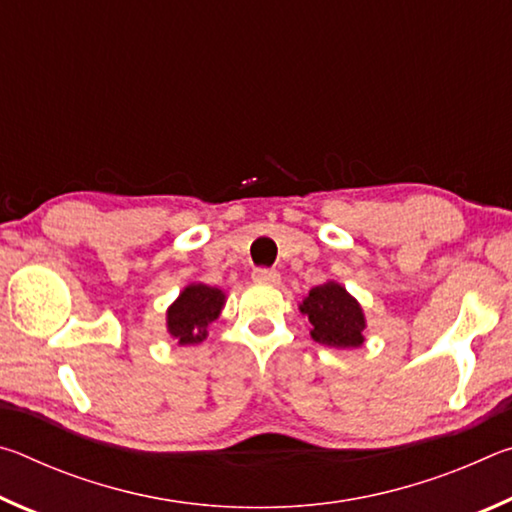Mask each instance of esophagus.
I'll list each match as a JSON object with an SVG mask.
<instances>
[{
	"label": "esophagus",
	"instance_id": "esophagus-1",
	"mask_svg": "<svg viewBox=\"0 0 512 512\" xmlns=\"http://www.w3.org/2000/svg\"><path fill=\"white\" fill-rule=\"evenodd\" d=\"M253 280L257 284H277L280 282V273L273 271V268H255Z\"/></svg>",
	"mask_w": 512,
	"mask_h": 512
}]
</instances>
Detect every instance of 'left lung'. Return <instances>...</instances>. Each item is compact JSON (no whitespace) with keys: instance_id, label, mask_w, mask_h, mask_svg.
<instances>
[{"instance_id":"1","label":"left lung","mask_w":512,"mask_h":512,"mask_svg":"<svg viewBox=\"0 0 512 512\" xmlns=\"http://www.w3.org/2000/svg\"><path fill=\"white\" fill-rule=\"evenodd\" d=\"M298 307L309 318V334L316 343L336 350H354L366 343V314L343 284L334 280L318 284Z\"/></svg>"}]
</instances>
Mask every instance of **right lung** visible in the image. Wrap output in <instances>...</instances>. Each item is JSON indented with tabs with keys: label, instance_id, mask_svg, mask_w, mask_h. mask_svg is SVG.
<instances>
[{
	"label": "right lung",
	"instance_id": "obj_1",
	"mask_svg": "<svg viewBox=\"0 0 512 512\" xmlns=\"http://www.w3.org/2000/svg\"><path fill=\"white\" fill-rule=\"evenodd\" d=\"M225 293L219 287L192 282L167 309V332L178 345H196L207 339V327L221 316Z\"/></svg>",
	"mask_w": 512,
	"mask_h": 512
}]
</instances>
